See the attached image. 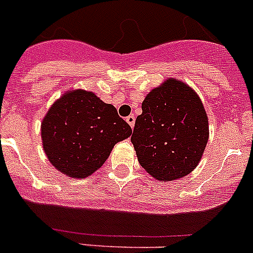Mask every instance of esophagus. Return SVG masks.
I'll use <instances>...</instances> for the list:
<instances>
[{
	"label": "esophagus",
	"mask_w": 253,
	"mask_h": 253,
	"mask_svg": "<svg viewBox=\"0 0 253 253\" xmlns=\"http://www.w3.org/2000/svg\"><path fill=\"white\" fill-rule=\"evenodd\" d=\"M126 121L131 127H133V125H135V116H133V114H130L128 117H126Z\"/></svg>",
	"instance_id": "obj_1"
}]
</instances>
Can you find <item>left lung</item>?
<instances>
[{"label":"left lung","mask_w":253,"mask_h":253,"mask_svg":"<svg viewBox=\"0 0 253 253\" xmlns=\"http://www.w3.org/2000/svg\"><path fill=\"white\" fill-rule=\"evenodd\" d=\"M131 141L145 171L171 181L197 167L209 140V120L198 95L169 80L148 94Z\"/></svg>","instance_id":"obj_1"}]
</instances>
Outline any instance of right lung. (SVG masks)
I'll return each mask as SVG.
<instances>
[{
    "label": "right lung",
    "instance_id": "add662e5",
    "mask_svg": "<svg viewBox=\"0 0 253 253\" xmlns=\"http://www.w3.org/2000/svg\"><path fill=\"white\" fill-rule=\"evenodd\" d=\"M132 133L112 104L74 90L50 108L41 126L48 161L71 177H87L103 166L118 141Z\"/></svg>",
    "mask_w": 253,
    "mask_h": 253
}]
</instances>
